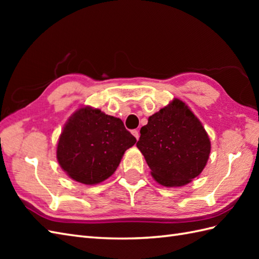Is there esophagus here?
I'll use <instances>...</instances> for the list:
<instances>
[{
    "mask_svg": "<svg viewBox=\"0 0 259 259\" xmlns=\"http://www.w3.org/2000/svg\"><path fill=\"white\" fill-rule=\"evenodd\" d=\"M131 133H133V135L135 136V138L138 140L139 139V137H140V135H139V131L138 130H133L131 131Z\"/></svg>",
    "mask_w": 259,
    "mask_h": 259,
    "instance_id": "esophagus-1",
    "label": "esophagus"
}]
</instances>
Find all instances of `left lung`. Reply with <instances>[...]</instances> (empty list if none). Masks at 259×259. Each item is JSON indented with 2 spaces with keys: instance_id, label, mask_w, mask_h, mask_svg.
<instances>
[{
  "instance_id": "left-lung-1",
  "label": "left lung",
  "mask_w": 259,
  "mask_h": 259,
  "mask_svg": "<svg viewBox=\"0 0 259 259\" xmlns=\"http://www.w3.org/2000/svg\"><path fill=\"white\" fill-rule=\"evenodd\" d=\"M137 147L164 187L185 186L199 176L211 148L199 119L179 99L149 117Z\"/></svg>"
}]
</instances>
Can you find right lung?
<instances>
[{"label":"right lung","instance_id":"1","mask_svg":"<svg viewBox=\"0 0 259 259\" xmlns=\"http://www.w3.org/2000/svg\"><path fill=\"white\" fill-rule=\"evenodd\" d=\"M137 139L122 120L91 107L71 115L60 135L57 158L70 178L84 185L108 179Z\"/></svg>","mask_w":259,"mask_h":259}]
</instances>
